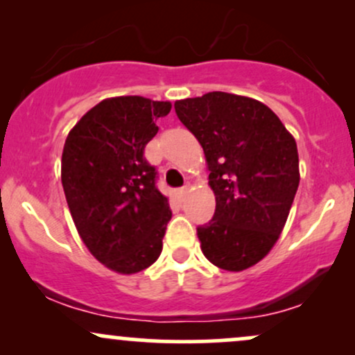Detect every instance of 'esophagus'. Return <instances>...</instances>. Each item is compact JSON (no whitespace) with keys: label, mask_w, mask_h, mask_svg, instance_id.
<instances>
[{"label":"esophagus","mask_w":355,"mask_h":355,"mask_svg":"<svg viewBox=\"0 0 355 355\" xmlns=\"http://www.w3.org/2000/svg\"><path fill=\"white\" fill-rule=\"evenodd\" d=\"M187 191H189V187H182V189L175 190V195H177V197L180 198V200H183V197H185V195H187Z\"/></svg>","instance_id":"obj_1"}]
</instances>
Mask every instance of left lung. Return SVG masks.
<instances>
[{
	"instance_id": "1",
	"label": "left lung",
	"mask_w": 355,
	"mask_h": 355,
	"mask_svg": "<svg viewBox=\"0 0 355 355\" xmlns=\"http://www.w3.org/2000/svg\"><path fill=\"white\" fill-rule=\"evenodd\" d=\"M209 166L214 218L197 227L203 255L223 270L255 266L279 240L299 187L294 137L267 105L225 92L175 101Z\"/></svg>"
}]
</instances>
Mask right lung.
Here are the masks:
<instances>
[{
    "mask_svg": "<svg viewBox=\"0 0 355 355\" xmlns=\"http://www.w3.org/2000/svg\"><path fill=\"white\" fill-rule=\"evenodd\" d=\"M170 110L144 96L107 98L64 141L61 183L73 222L92 255L118 274L145 270L162 254L172 210L144 153Z\"/></svg>",
    "mask_w": 355,
    "mask_h": 355,
    "instance_id": "1",
    "label": "right lung"
}]
</instances>
